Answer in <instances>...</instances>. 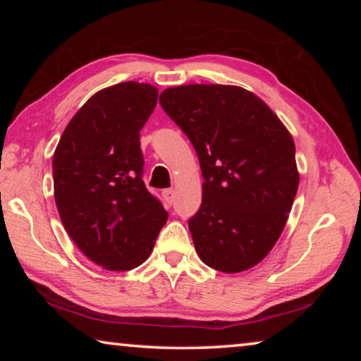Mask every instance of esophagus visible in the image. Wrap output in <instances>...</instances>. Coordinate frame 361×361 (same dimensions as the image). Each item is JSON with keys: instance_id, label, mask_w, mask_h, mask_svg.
<instances>
[{"instance_id": "esophagus-1", "label": "esophagus", "mask_w": 361, "mask_h": 361, "mask_svg": "<svg viewBox=\"0 0 361 361\" xmlns=\"http://www.w3.org/2000/svg\"><path fill=\"white\" fill-rule=\"evenodd\" d=\"M164 197H166V200L169 204H173V200H175V189H164Z\"/></svg>"}]
</instances>
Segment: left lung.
Listing matches in <instances>:
<instances>
[{"mask_svg": "<svg viewBox=\"0 0 361 361\" xmlns=\"http://www.w3.org/2000/svg\"><path fill=\"white\" fill-rule=\"evenodd\" d=\"M159 102L192 143L202 170V204L188 221L199 258L226 274L258 264L282 234L298 191L290 132L237 85H178Z\"/></svg>", "mask_w": 361, "mask_h": 361, "instance_id": "1", "label": "left lung"}]
</instances>
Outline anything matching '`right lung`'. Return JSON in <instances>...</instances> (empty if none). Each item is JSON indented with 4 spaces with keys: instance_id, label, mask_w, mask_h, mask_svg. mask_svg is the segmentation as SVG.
<instances>
[{
    "instance_id": "1",
    "label": "right lung",
    "mask_w": 361,
    "mask_h": 361,
    "mask_svg": "<svg viewBox=\"0 0 361 361\" xmlns=\"http://www.w3.org/2000/svg\"><path fill=\"white\" fill-rule=\"evenodd\" d=\"M157 89L121 82L94 94L73 116L52 159L54 197L78 248L108 271L145 262L169 213L143 181L140 130Z\"/></svg>"
}]
</instances>
